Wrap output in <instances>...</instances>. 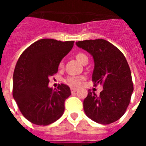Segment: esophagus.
I'll return each instance as SVG.
<instances>
[{
    "label": "esophagus",
    "mask_w": 146,
    "mask_h": 146,
    "mask_svg": "<svg viewBox=\"0 0 146 146\" xmlns=\"http://www.w3.org/2000/svg\"><path fill=\"white\" fill-rule=\"evenodd\" d=\"M70 90H71V92H76L78 90V89H76V88H71L70 89Z\"/></svg>",
    "instance_id": "esophagus-1"
}]
</instances>
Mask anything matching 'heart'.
<instances>
[{
	"instance_id": "b5f03b06",
	"label": "heart",
	"mask_w": 146,
	"mask_h": 146,
	"mask_svg": "<svg viewBox=\"0 0 146 146\" xmlns=\"http://www.w3.org/2000/svg\"><path fill=\"white\" fill-rule=\"evenodd\" d=\"M76 59L80 62V63H82L83 62L85 58H86L87 56L83 53H78L77 54H76ZM60 66H61V64L60 65ZM83 78L82 76H68V77L66 78V82L67 84L70 85V86H80L81 84V82H82V80Z\"/></svg>"
}]
</instances>
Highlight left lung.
<instances>
[{
	"label": "left lung",
	"instance_id": "left-lung-1",
	"mask_svg": "<svg viewBox=\"0 0 146 146\" xmlns=\"http://www.w3.org/2000/svg\"><path fill=\"white\" fill-rule=\"evenodd\" d=\"M76 45L93 57L92 81L95 86L103 87L99 96L89 90L83 102L85 113L101 124L115 122L127 111L133 91L131 71L126 57L104 39L80 41Z\"/></svg>",
	"mask_w": 146,
	"mask_h": 146
}]
</instances>
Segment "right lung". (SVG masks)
Wrapping results in <instances>:
<instances>
[{
  "label": "right lung",
  "mask_w": 146,
  "mask_h": 146,
  "mask_svg": "<svg viewBox=\"0 0 146 146\" xmlns=\"http://www.w3.org/2000/svg\"><path fill=\"white\" fill-rule=\"evenodd\" d=\"M73 41L44 38L34 42L18 59L13 79V96L24 117L34 124L47 126L64 113L65 100L71 95L68 86H48L57 73L61 60L73 47Z\"/></svg>",
  "instance_id": "right-lung-1"
}]
</instances>
